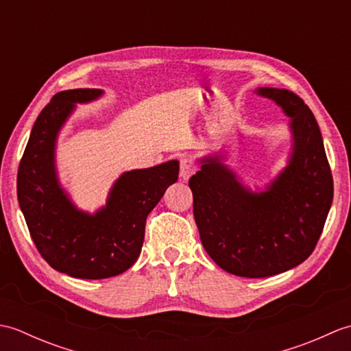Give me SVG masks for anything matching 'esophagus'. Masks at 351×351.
<instances>
[{"label": "esophagus", "instance_id": "esophagus-1", "mask_svg": "<svg viewBox=\"0 0 351 351\" xmlns=\"http://www.w3.org/2000/svg\"><path fill=\"white\" fill-rule=\"evenodd\" d=\"M197 170V164L193 161L191 158H182L181 160V166H180V176L182 181L190 180L191 175H195Z\"/></svg>", "mask_w": 351, "mask_h": 351}]
</instances>
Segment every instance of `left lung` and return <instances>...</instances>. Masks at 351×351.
<instances>
[{
  "label": "left lung",
  "mask_w": 351,
  "mask_h": 351,
  "mask_svg": "<svg viewBox=\"0 0 351 351\" xmlns=\"http://www.w3.org/2000/svg\"><path fill=\"white\" fill-rule=\"evenodd\" d=\"M289 117L288 164L264 190L253 191L214 154L200 158L189 181L200 241L223 270L267 278L294 268L314 252L333 199V180L318 123L287 88L258 87Z\"/></svg>",
  "instance_id": "left-lung-1"
}]
</instances>
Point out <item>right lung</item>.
<instances>
[{
	"instance_id": "add662e5",
	"label": "right lung",
	"mask_w": 351,
	"mask_h": 351,
	"mask_svg": "<svg viewBox=\"0 0 351 351\" xmlns=\"http://www.w3.org/2000/svg\"><path fill=\"white\" fill-rule=\"evenodd\" d=\"M102 95L101 88L57 93L36 119L18 170L19 206L37 250L54 270L80 279L113 278L136 263L147 214L180 173L176 160L125 171L98 211L77 208L57 175V137L75 104Z\"/></svg>"
}]
</instances>
